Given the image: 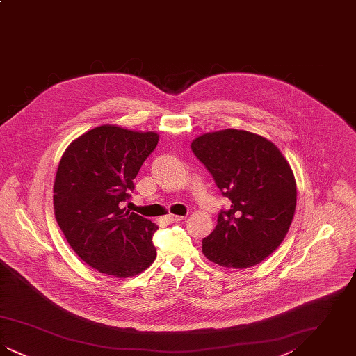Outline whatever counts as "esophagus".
I'll return each instance as SVG.
<instances>
[{"instance_id": "esophagus-1", "label": "esophagus", "mask_w": 356, "mask_h": 356, "mask_svg": "<svg viewBox=\"0 0 356 356\" xmlns=\"http://www.w3.org/2000/svg\"><path fill=\"white\" fill-rule=\"evenodd\" d=\"M186 216H179V215H168L165 218V220L170 221V222H177V221L184 220Z\"/></svg>"}]
</instances>
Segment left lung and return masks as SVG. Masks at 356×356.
<instances>
[{
  "mask_svg": "<svg viewBox=\"0 0 356 356\" xmlns=\"http://www.w3.org/2000/svg\"><path fill=\"white\" fill-rule=\"evenodd\" d=\"M191 148L231 200L203 238L204 256L236 270L263 261L282 244L295 213L296 181L286 157L268 138L241 129L197 136Z\"/></svg>",
  "mask_w": 356,
  "mask_h": 356,
  "instance_id": "8db88e82",
  "label": "left lung"
}]
</instances>
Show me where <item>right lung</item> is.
I'll return each mask as SVG.
<instances>
[{"instance_id": "right-lung-1", "label": "right lung", "mask_w": 356, "mask_h": 356, "mask_svg": "<svg viewBox=\"0 0 356 356\" xmlns=\"http://www.w3.org/2000/svg\"><path fill=\"white\" fill-rule=\"evenodd\" d=\"M157 143L156 132L105 124L73 140L60 160L56 220L72 250L100 273L131 277L156 259L152 236L159 227L121 205Z\"/></svg>"}]
</instances>
